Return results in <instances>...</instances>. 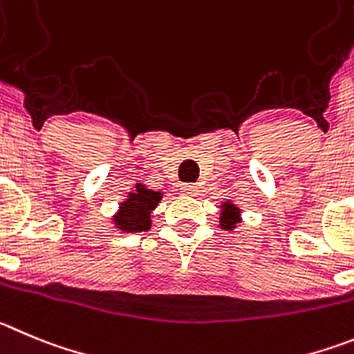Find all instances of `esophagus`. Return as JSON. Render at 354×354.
<instances>
[{"label": "esophagus", "mask_w": 354, "mask_h": 354, "mask_svg": "<svg viewBox=\"0 0 354 354\" xmlns=\"http://www.w3.org/2000/svg\"><path fill=\"white\" fill-rule=\"evenodd\" d=\"M180 190H181V194H183V196H196V194H197V187H196V185H192V183H183L180 187Z\"/></svg>", "instance_id": "34e87169"}]
</instances>
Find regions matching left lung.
Masks as SVG:
<instances>
[{
  "instance_id": "1",
  "label": "left lung",
  "mask_w": 354,
  "mask_h": 354,
  "mask_svg": "<svg viewBox=\"0 0 354 354\" xmlns=\"http://www.w3.org/2000/svg\"><path fill=\"white\" fill-rule=\"evenodd\" d=\"M241 211L236 204L223 203L222 204V216H220V227L225 230H232L236 223L241 222Z\"/></svg>"
}]
</instances>
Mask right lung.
<instances>
[{
  "label": "right lung",
  "mask_w": 354,
  "mask_h": 354,
  "mask_svg": "<svg viewBox=\"0 0 354 354\" xmlns=\"http://www.w3.org/2000/svg\"><path fill=\"white\" fill-rule=\"evenodd\" d=\"M162 194L148 190L145 185L136 183V192L129 194V199L120 204V211L113 218L115 225L125 232H143L151 227L150 213L160 203Z\"/></svg>",
  "instance_id": "add662e5"
}]
</instances>
